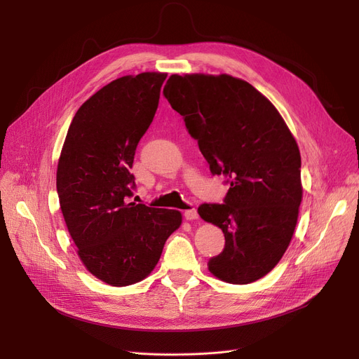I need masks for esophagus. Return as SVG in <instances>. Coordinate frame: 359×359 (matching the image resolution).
<instances>
[{"label": "esophagus", "instance_id": "obj_1", "mask_svg": "<svg viewBox=\"0 0 359 359\" xmlns=\"http://www.w3.org/2000/svg\"><path fill=\"white\" fill-rule=\"evenodd\" d=\"M184 217H186L187 220H196L198 219V211L194 208L187 210V211H184Z\"/></svg>", "mask_w": 359, "mask_h": 359}]
</instances>
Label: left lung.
Masks as SVG:
<instances>
[{"instance_id":"left-lung-1","label":"left lung","mask_w":359,"mask_h":359,"mask_svg":"<svg viewBox=\"0 0 359 359\" xmlns=\"http://www.w3.org/2000/svg\"><path fill=\"white\" fill-rule=\"evenodd\" d=\"M163 94L182 115L212 175L226 177L231 186L223 203L198 208L226 240L208 269L232 285L262 278L285 255L298 220L302 187L295 139L265 95L229 74H172Z\"/></svg>"}]
</instances>
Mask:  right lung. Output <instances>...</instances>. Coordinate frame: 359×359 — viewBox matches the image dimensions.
<instances>
[{
  "label": "right lung",
  "instance_id": "1",
  "mask_svg": "<svg viewBox=\"0 0 359 359\" xmlns=\"http://www.w3.org/2000/svg\"><path fill=\"white\" fill-rule=\"evenodd\" d=\"M166 73L123 76L76 112L58 161L60 206L78 255L111 286L144 280L157 265L181 212L128 199L140 137L156 115Z\"/></svg>",
  "mask_w": 359,
  "mask_h": 359
}]
</instances>
